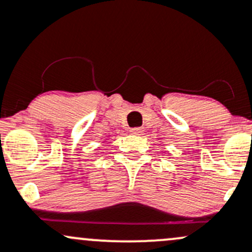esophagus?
Masks as SVG:
<instances>
[{
    "instance_id": "esophagus-1",
    "label": "esophagus",
    "mask_w": 252,
    "mask_h": 252,
    "mask_svg": "<svg viewBox=\"0 0 252 252\" xmlns=\"http://www.w3.org/2000/svg\"><path fill=\"white\" fill-rule=\"evenodd\" d=\"M142 131H144V129H142V128H133V129H130V133L131 134H135V135H141Z\"/></svg>"
}]
</instances>
